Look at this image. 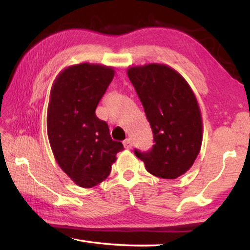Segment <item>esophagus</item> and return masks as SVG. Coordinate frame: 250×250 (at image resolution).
<instances>
[{
  "mask_svg": "<svg viewBox=\"0 0 250 250\" xmlns=\"http://www.w3.org/2000/svg\"><path fill=\"white\" fill-rule=\"evenodd\" d=\"M124 146L125 149H131L132 147V141H131V139H125L124 141Z\"/></svg>",
  "mask_w": 250,
  "mask_h": 250,
  "instance_id": "1",
  "label": "esophagus"
}]
</instances>
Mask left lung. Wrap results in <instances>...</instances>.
<instances>
[{"instance_id":"obj_1","label":"left lung","mask_w":250,"mask_h":250,"mask_svg":"<svg viewBox=\"0 0 250 250\" xmlns=\"http://www.w3.org/2000/svg\"><path fill=\"white\" fill-rule=\"evenodd\" d=\"M150 122L154 145L134 150L146 171L174 180L188 171L201 151L203 122L196 97L188 82L172 67L147 64L126 70Z\"/></svg>"}]
</instances>
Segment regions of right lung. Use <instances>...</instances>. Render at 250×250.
<instances>
[{"label":"right lung","instance_id":"1","mask_svg":"<svg viewBox=\"0 0 250 250\" xmlns=\"http://www.w3.org/2000/svg\"><path fill=\"white\" fill-rule=\"evenodd\" d=\"M115 76L112 67L73 65L62 70L50 89L47 134L58 166L79 186L89 188L107 179L121 142L110 137L96 108Z\"/></svg>","mask_w":250,"mask_h":250}]
</instances>
